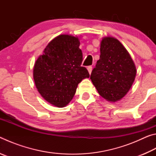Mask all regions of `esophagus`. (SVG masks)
I'll list each match as a JSON object with an SVG mask.
<instances>
[{"label":"esophagus","mask_w":156,"mask_h":156,"mask_svg":"<svg viewBox=\"0 0 156 156\" xmlns=\"http://www.w3.org/2000/svg\"><path fill=\"white\" fill-rule=\"evenodd\" d=\"M87 70H88V72L89 73V74H91V73L92 72V67H91V66H89V67H87Z\"/></svg>","instance_id":"esophagus-1"}]
</instances>
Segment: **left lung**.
Here are the masks:
<instances>
[{"label":"left lung","mask_w":156,"mask_h":156,"mask_svg":"<svg viewBox=\"0 0 156 156\" xmlns=\"http://www.w3.org/2000/svg\"><path fill=\"white\" fill-rule=\"evenodd\" d=\"M100 56L90 79L107 101H119L131 89L136 76L133 60L122 43L112 36L102 38Z\"/></svg>","instance_id":"8db88e82"}]
</instances>
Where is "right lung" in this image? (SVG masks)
Wrapping results in <instances>:
<instances>
[{"label": "right lung", "instance_id": "right-lung-1", "mask_svg": "<svg viewBox=\"0 0 156 156\" xmlns=\"http://www.w3.org/2000/svg\"><path fill=\"white\" fill-rule=\"evenodd\" d=\"M80 44L78 36L61 34L49 42L34 63L33 77L36 88L55 107L67 106L78 84L89 77L87 69L81 67Z\"/></svg>", "mask_w": 156, "mask_h": 156}]
</instances>
